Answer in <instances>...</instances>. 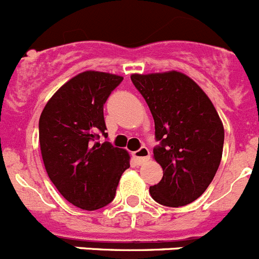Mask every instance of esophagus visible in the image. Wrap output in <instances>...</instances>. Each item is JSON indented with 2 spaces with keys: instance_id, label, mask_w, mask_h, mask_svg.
Masks as SVG:
<instances>
[{
  "instance_id": "obj_1",
  "label": "esophagus",
  "mask_w": 259,
  "mask_h": 259,
  "mask_svg": "<svg viewBox=\"0 0 259 259\" xmlns=\"http://www.w3.org/2000/svg\"><path fill=\"white\" fill-rule=\"evenodd\" d=\"M133 157H134V160L138 162L139 165L143 164L147 160H150V150H148L147 147H142L138 151L133 152Z\"/></svg>"
}]
</instances>
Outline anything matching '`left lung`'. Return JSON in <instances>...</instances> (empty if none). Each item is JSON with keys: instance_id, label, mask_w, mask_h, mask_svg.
<instances>
[{"instance_id": "obj_1", "label": "left lung", "mask_w": 259, "mask_h": 259, "mask_svg": "<svg viewBox=\"0 0 259 259\" xmlns=\"http://www.w3.org/2000/svg\"><path fill=\"white\" fill-rule=\"evenodd\" d=\"M150 107L155 137L153 157L164 176L151 186L152 199L183 206L199 199L221 164L225 129L208 95L192 78L177 71L132 74Z\"/></svg>"}]
</instances>
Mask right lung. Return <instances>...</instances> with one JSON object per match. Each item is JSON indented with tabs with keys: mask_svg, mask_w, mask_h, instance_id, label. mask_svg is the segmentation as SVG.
Segmentation results:
<instances>
[{
	"mask_svg": "<svg viewBox=\"0 0 259 259\" xmlns=\"http://www.w3.org/2000/svg\"><path fill=\"white\" fill-rule=\"evenodd\" d=\"M124 77L106 72L78 73L50 98L38 122L39 147L50 181L62 196L83 210L115 199L130 156L107 138L103 107Z\"/></svg>",
	"mask_w": 259,
	"mask_h": 259,
	"instance_id": "add662e5",
	"label": "right lung"
}]
</instances>
